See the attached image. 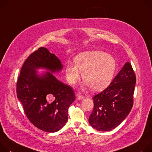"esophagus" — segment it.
Returning a JSON list of instances; mask_svg holds the SVG:
<instances>
[{
	"label": "esophagus",
	"instance_id": "1",
	"mask_svg": "<svg viewBox=\"0 0 152 152\" xmlns=\"http://www.w3.org/2000/svg\"><path fill=\"white\" fill-rule=\"evenodd\" d=\"M76 98H77V99L80 100V99H82L84 98V96H83V95H80V94H77V95H76Z\"/></svg>",
	"mask_w": 152,
	"mask_h": 152
}]
</instances>
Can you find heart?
<instances>
[{"instance_id":"heart-1","label":"heart","mask_w":152,"mask_h":152,"mask_svg":"<svg viewBox=\"0 0 152 152\" xmlns=\"http://www.w3.org/2000/svg\"><path fill=\"white\" fill-rule=\"evenodd\" d=\"M75 64L68 63L65 69L66 79L74 85L80 79V72L83 80L95 91L102 90L112 82L116 70L115 59L103 51L84 52L74 59Z\"/></svg>"}]
</instances>
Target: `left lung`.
I'll return each mask as SVG.
<instances>
[{"label":"left lung","mask_w":152,"mask_h":152,"mask_svg":"<svg viewBox=\"0 0 152 152\" xmlns=\"http://www.w3.org/2000/svg\"><path fill=\"white\" fill-rule=\"evenodd\" d=\"M135 84V74L127 62L110 85L92 98L94 106L89 118L90 125L103 132L120 125L132 108Z\"/></svg>","instance_id":"left-lung-1"}]
</instances>
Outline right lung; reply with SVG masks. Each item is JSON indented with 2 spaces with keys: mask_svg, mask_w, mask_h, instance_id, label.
I'll return each instance as SVG.
<instances>
[{
  "mask_svg": "<svg viewBox=\"0 0 152 152\" xmlns=\"http://www.w3.org/2000/svg\"><path fill=\"white\" fill-rule=\"evenodd\" d=\"M51 72L38 75L36 69ZM63 68L61 61L41 47L25 60L17 82V96L31 123L47 132L60 130L67 121V112L75 99L72 88L52 73Z\"/></svg>",
  "mask_w": 152,
  "mask_h": 152,
  "instance_id": "right-lung-1",
  "label": "right lung"
}]
</instances>
